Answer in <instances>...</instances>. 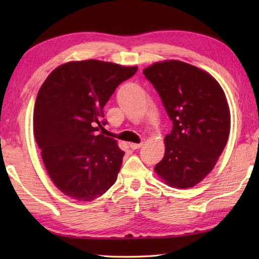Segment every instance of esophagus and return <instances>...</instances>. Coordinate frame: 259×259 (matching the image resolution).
Listing matches in <instances>:
<instances>
[{"instance_id":"34e87169","label":"esophagus","mask_w":259,"mask_h":259,"mask_svg":"<svg viewBox=\"0 0 259 259\" xmlns=\"http://www.w3.org/2000/svg\"><path fill=\"white\" fill-rule=\"evenodd\" d=\"M129 146H130L131 149L136 150V149H139V148L142 147V142H141V144H129Z\"/></svg>"}]
</instances>
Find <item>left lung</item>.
I'll return each instance as SVG.
<instances>
[{
  "label": "left lung",
  "mask_w": 259,
  "mask_h": 259,
  "mask_svg": "<svg viewBox=\"0 0 259 259\" xmlns=\"http://www.w3.org/2000/svg\"><path fill=\"white\" fill-rule=\"evenodd\" d=\"M172 121L155 170L177 188L197 185L211 171L227 144L230 112L221 84L188 63L170 60L144 70Z\"/></svg>",
  "instance_id": "8db88e82"
}]
</instances>
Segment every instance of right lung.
Wrapping results in <instances>:
<instances>
[{
    "mask_svg": "<svg viewBox=\"0 0 259 259\" xmlns=\"http://www.w3.org/2000/svg\"><path fill=\"white\" fill-rule=\"evenodd\" d=\"M137 67L98 60L54 69L38 90L33 133L53 184L73 199L91 201L115 180L124 152L117 141L98 135L108 122L103 108Z\"/></svg>",
    "mask_w": 259,
    "mask_h": 259,
    "instance_id": "1",
    "label": "right lung"
}]
</instances>
